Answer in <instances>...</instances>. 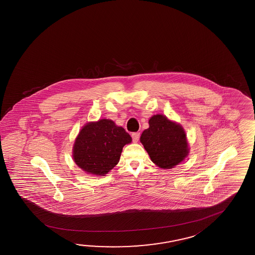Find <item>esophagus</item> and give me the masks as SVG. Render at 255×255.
<instances>
[{"label": "esophagus", "instance_id": "34e87169", "mask_svg": "<svg viewBox=\"0 0 255 255\" xmlns=\"http://www.w3.org/2000/svg\"><path fill=\"white\" fill-rule=\"evenodd\" d=\"M131 138H132L133 142H137V141H139V132H133V133L131 134Z\"/></svg>", "mask_w": 255, "mask_h": 255}]
</instances>
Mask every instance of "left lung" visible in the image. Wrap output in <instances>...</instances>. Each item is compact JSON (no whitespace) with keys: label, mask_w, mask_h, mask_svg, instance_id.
<instances>
[{"label":"left lung","mask_w":255,"mask_h":255,"mask_svg":"<svg viewBox=\"0 0 255 255\" xmlns=\"http://www.w3.org/2000/svg\"><path fill=\"white\" fill-rule=\"evenodd\" d=\"M149 125L139 139L151 161L164 169L174 168L183 161L189 149L182 126L161 115L150 117Z\"/></svg>","instance_id":"obj_1"}]
</instances>
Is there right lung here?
Masks as SVG:
<instances>
[{"instance_id":"1","label":"right lung","mask_w":255,"mask_h":255,"mask_svg":"<svg viewBox=\"0 0 255 255\" xmlns=\"http://www.w3.org/2000/svg\"><path fill=\"white\" fill-rule=\"evenodd\" d=\"M131 137L112 120L102 119L85 125L73 146V159L87 173L105 176L120 160L125 144Z\"/></svg>"}]
</instances>
